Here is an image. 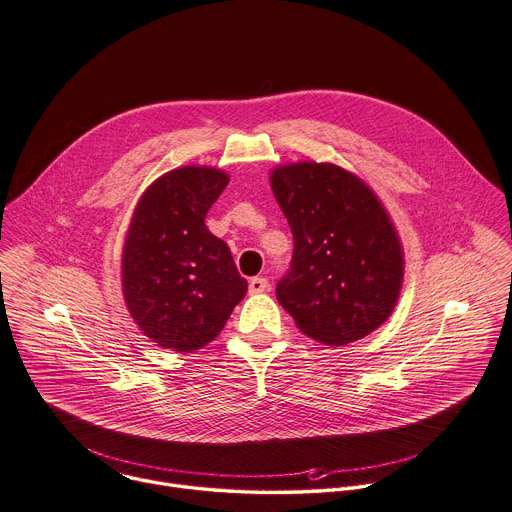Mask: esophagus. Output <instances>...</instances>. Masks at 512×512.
Segmentation results:
<instances>
[{
    "instance_id": "34e87169",
    "label": "esophagus",
    "mask_w": 512,
    "mask_h": 512,
    "mask_svg": "<svg viewBox=\"0 0 512 512\" xmlns=\"http://www.w3.org/2000/svg\"><path fill=\"white\" fill-rule=\"evenodd\" d=\"M267 287H269V281L265 277H253L249 281V291L251 293H263V291H267Z\"/></svg>"
}]
</instances>
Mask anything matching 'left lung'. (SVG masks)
<instances>
[{"label": "left lung", "mask_w": 512, "mask_h": 512, "mask_svg": "<svg viewBox=\"0 0 512 512\" xmlns=\"http://www.w3.org/2000/svg\"><path fill=\"white\" fill-rule=\"evenodd\" d=\"M271 189L293 233L277 299L297 327L335 347L381 327L397 305L405 261L377 195L343 167L313 161L275 167Z\"/></svg>", "instance_id": "1"}]
</instances>
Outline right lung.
<instances>
[{"label": "right lung", "mask_w": 512, "mask_h": 512, "mask_svg": "<svg viewBox=\"0 0 512 512\" xmlns=\"http://www.w3.org/2000/svg\"><path fill=\"white\" fill-rule=\"evenodd\" d=\"M227 183L221 169L179 167L153 181L133 211L121 255L123 297L159 347H205L247 293L227 243L205 225Z\"/></svg>", "instance_id": "add662e5"}]
</instances>
